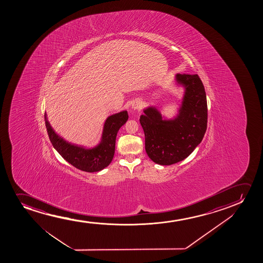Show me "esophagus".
Segmentation results:
<instances>
[{
    "instance_id": "34e87169",
    "label": "esophagus",
    "mask_w": 263,
    "mask_h": 263,
    "mask_svg": "<svg viewBox=\"0 0 263 263\" xmlns=\"http://www.w3.org/2000/svg\"><path fill=\"white\" fill-rule=\"evenodd\" d=\"M142 108V104H141L140 101H135L133 104H132V108L133 109H137V110H139Z\"/></svg>"
}]
</instances>
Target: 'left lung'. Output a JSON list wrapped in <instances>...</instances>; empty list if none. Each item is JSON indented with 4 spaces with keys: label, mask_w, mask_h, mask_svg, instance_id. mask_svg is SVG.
I'll list each match as a JSON object with an SVG mask.
<instances>
[{
    "label": "left lung",
    "mask_w": 263,
    "mask_h": 263,
    "mask_svg": "<svg viewBox=\"0 0 263 263\" xmlns=\"http://www.w3.org/2000/svg\"><path fill=\"white\" fill-rule=\"evenodd\" d=\"M175 78L185 89L178 115L162 119L157 108L148 107L140 117L145 151L160 165H172L187 158L201 143L208 125L206 96L199 76L178 73Z\"/></svg>",
    "instance_id": "8db88e82"
}]
</instances>
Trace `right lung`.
Instances as JSON below:
<instances>
[{
	"label": "right lung",
	"mask_w": 263,
	"mask_h": 263,
	"mask_svg": "<svg viewBox=\"0 0 263 263\" xmlns=\"http://www.w3.org/2000/svg\"><path fill=\"white\" fill-rule=\"evenodd\" d=\"M127 119L126 110L109 116L105 121L101 143L95 147L85 148L71 144L59 137L47 121V114H45L47 134L54 149L66 162L87 173L100 172L111 162L115 154L117 134Z\"/></svg>",
	"instance_id": "right-lung-1"
}]
</instances>
